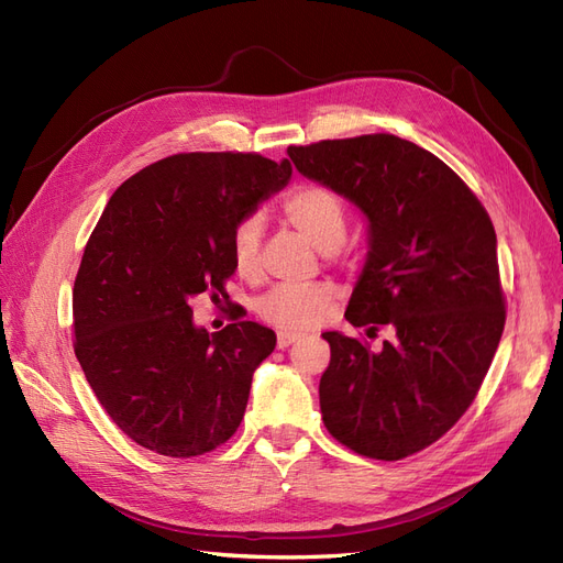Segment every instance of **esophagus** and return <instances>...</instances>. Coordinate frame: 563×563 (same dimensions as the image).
Instances as JSON below:
<instances>
[{
    "instance_id": "esophagus-1",
    "label": "esophagus",
    "mask_w": 563,
    "mask_h": 563,
    "mask_svg": "<svg viewBox=\"0 0 563 563\" xmlns=\"http://www.w3.org/2000/svg\"><path fill=\"white\" fill-rule=\"evenodd\" d=\"M302 335L300 333H294V331H279L277 333V347L279 350H286V347H291L294 343H298Z\"/></svg>"
}]
</instances>
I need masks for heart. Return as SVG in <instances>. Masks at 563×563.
<instances>
[{"mask_svg":"<svg viewBox=\"0 0 563 563\" xmlns=\"http://www.w3.org/2000/svg\"><path fill=\"white\" fill-rule=\"evenodd\" d=\"M284 216L321 253H331L345 242V203L327 185L308 183L296 187L284 201ZM261 240V216H246L236 223L232 232V263L242 277H253L258 272ZM331 300V284H279L255 300V312L282 329H312L327 314Z\"/></svg>","mask_w":563,"mask_h":563,"instance_id":"obj_1","label":"heart"}]
</instances>
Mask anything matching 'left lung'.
<instances>
[{
  "label": "left lung",
  "instance_id": "8db88e82",
  "mask_svg": "<svg viewBox=\"0 0 563 563\" xmlns=\"http://www.w3.org/2000/svg\"><path fill=\"white\" fill-rule=\"evenodd\" d=\"M286 152L305 178L352 201L368 223L345 319L395 329L378 352L360 338L321 333L331 345L319 383L323 424L360 455H413L467 411L498 350L505 298L496 230L444 162L391 133Z\"/></svg>",
  "mask_w": 563,
  "mask_h": 563
}]
</instances>
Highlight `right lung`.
<instances>
[{"mask_svg": "<svg viewBox=\"0 0 563 563\" xmlns=\"http://www.w3.org/2000/svg\"><path fill=\"white\" fill-rule=\"evenodd\" d=\"M291 162L187 152L145 166L110 197L75 279V354L93 395L135 444L209 453L236 432L272 329L195 327L190 298L225 294L232 232L291 180Z\"/></svg>", "mask_w": 563, "mask_h": 563, "instance_id": "obj_1", "label": "right lung"}]
</instances>
